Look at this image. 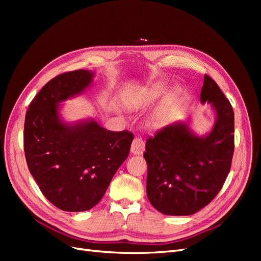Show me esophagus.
I'll use <instances>...</instances> for the list:
<instances>
[{"instance_id":"34e87169","label":"esophagus","mask_w":261,"mask_h":261,"mask_svg":"<svg viewBox=\"0 0 261 261\" xmlns=\"http://www.w3.org/2000/svg\"><path fill=\"white\" fill-rule=\"evenodd\" d=\"M145 151V143L144 140L139 138V137H136L135 139L133 140L132 143V147H130V152L133 154H143Z\"/></svg>"}]
</instances>
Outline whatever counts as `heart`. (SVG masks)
I'll return each instance as SVG.
<instances>
[{
    "instance_id": "1",
    "label": "heart",
    "mask_w": 261,
    "mask_h": 261,
    "mask_svg": "<svg viewBox=\"0 0 261 261\" xmlns=\"http://www.w3.org/2000/svg\"><path fill=\"white\" fill-rule=\"evenodd\" d=\"M167 88L163 86H152V87H147L146 89H144L141 91V93L139 94V102L141 103H150V102L154 101L155 99H158L159 97H161L162 94L165 92ZM169 107L170 103H168L167 106H164L163 108H161L159 111L155 113V115L153 116V120L155 123H160L162 122L165 117H167L168 111H169Z\"/></svg>"
}]
</instances>
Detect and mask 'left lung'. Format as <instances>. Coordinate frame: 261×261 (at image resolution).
Masks as SVG:
<instances>
[{
    "instance_id": "1",
    "label": "left lung",
    "mask_w": 261,
    "mask_h": 261,
    "mask_svg": "<svg viewBox=\"0 0 261 261\" xmlns=\"http://www.w3.org/2000/svg\"><path fill=\"white\" fill-rule=\"evenodd\" d=\"M200 102L210 103L216 114L215 124L204 135H197L187 121H181L147 139V196L163 215L191 216L206 207L221 191L231 169L234 112L217 83L207 75Z\"/></svg>"
}]
</instances>
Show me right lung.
Returning <instances> with one entry per match:
<instances>
[{
    "label": "right lung",
    "instance_id": "add662e5",
    "mask_svg": "<svg viewBox=\"0 0 261 261\" xmlns=\"http://www.w3.org/2000/svg\"><path fill=\"white\" fill-rule=\"evenodd\" d=\"M94 73L78 69L57 76L38 92L25 118L23 149L42 194L61 210H89L101 200L128 156L134 135L107 130L93 118L63 120L62 102L82 94Z\"/></svg>",
    "mask_w": 261,
    "mask_h": 261
}]
</instances>
